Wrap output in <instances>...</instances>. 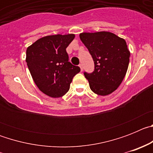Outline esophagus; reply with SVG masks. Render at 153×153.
Listing matches in <instances>:
<instances>
[{
  "mask_svg": "<svg viewBox=\"0 0 153 153\" xmlns=\"http://www.w3.org/2000/svg\"><path fill=\"white\" fill-rule=\"evenodd\" d=\"M79 67H80V70H81V71H83V64H82V63H79Z\"/></svg>",
  "mask_w": 153,
  "mask_h": 153,
  "instance_id": "34e87169",
  "label": "esophagus"
}]
</instances>
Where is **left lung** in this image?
<instances>
[{
	"label": "left lung",
	"mask_w": 153,
	"mask_h": 153,
	"mask_svg": "<svg viewBox=\"0 0 153 153\" xmlns=\"http://www.w3.org/2000/svg\"><path fill=\"white\" fill-rule=\"evenodd\" d=\"M79 38L94 61L93 72H84L90 89L97 95H109L118 88L126 74L130 56L126 42L106 31L82 33Z\"/></svg>",
	"instance_id": "8db88e82"
}]
</instances>
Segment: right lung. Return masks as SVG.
Segmentation results:
<instances>
[{
  "instance_id": "obj_1",
  "label": "right lung",
  "mask_w": 153,
  "mask_h": 153,
  "mask_svg": "<svg viewBox=\"0 0 153 153\" xmlns=\"http://www.w3.org/2000/svg\"><path fill=\"white\" fill-rule=\"evenodd\" d=\"M74 34L44 36L27 47L26 62L39 90L53 98L61 97L70 89L80 68L69 62L66 49Z\"/></svg>"
}]
</instances>
